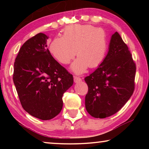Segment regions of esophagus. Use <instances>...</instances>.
Listing matches in <instances>:
<instances>
[{
	"instance_id": "1",
	"label": "esophagus",
	"mask_w": 149,
	"mask_h": 149,
	"mask_svg": "<svg viewBox=\"0 0 149 149\" xmlns=\"http://www.w3.org/2000/svg\"><path fill=\"white\" fill-rule=\"evenodd\" d=\"M81 81V79L80 77H77V76H74V83H78V82H80Z\"/></svg>"
}]
</instances>
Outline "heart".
Here are the masks:
<instances>
[{
    "label": "heart",
    "mask_w": 149,
    "mask_h": 149,
    "mask_svg": "<svg viewBox=\"0 0 149 149\" xmlns=\"http://www.w3.org/2000/svg\"><path fill=\"white\" fill-rule=\"evenodd\" d=\"M108 48L104 30L91 25L75 24L64 30L62 37L54 38L49 45L53 57L62 64H68L76 55L78 56L70 68L82 74L88 67L100 66L104 60Z\"/></svg>",
    "instance_id": "b5f03b06"
}]
</instances>
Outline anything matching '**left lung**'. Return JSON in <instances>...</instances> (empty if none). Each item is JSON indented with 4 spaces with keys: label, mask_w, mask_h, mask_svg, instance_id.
I'll return each mask as SVG.
<instances>
[{
    "label": "left lung",
    "mask_w": 149,
    "mask_h": 149,
    "mask_svg": "<svg viewBox=\"0 0 149 149\" xmlns=\"http://www.w3.org/2000/svg\"><path fill=\"white\" fill-rule=\"evenodd\" d=\"M136 70L127 45L116 32L102 63L85 78L88 85L85 96L87 113L104 119L119 111L133 94Z\"/></svg>",
    "instance_id": "8db88e82"
}]
</instances>
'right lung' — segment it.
I'll return each instance as SVG.
<instances>
[{
    "mask_svg": "<svg viewBox=\"0 0 149 149\" xmlns=\"http://www.w3.org/2000/svg\"><path fill=\"white\" fill-rule=\"evenodd\" d=\"M49 36L38 33L24 42L14 63L13 83L23 109L41 120L62 111V95L73 85V77L47 49Z\"/></svg>",
    "mask_w": 149,
    "mask_h": 149,
    "instance_id": "add662e5",
    "label": "right lung"
}]
</instances>
